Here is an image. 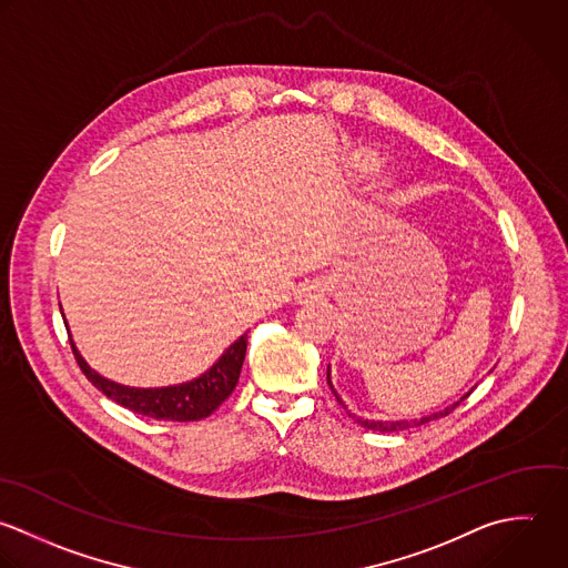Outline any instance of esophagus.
<instances>
[{
  "label": "esophagus",
  "instance_id": "1",
  "mask_svg": "<svg viewBox=\"0 0 568 568\" xmlns=\"http://www.w3.org/2000/svg\"><path fill=\"white\" fill-rule=\"evenodd\" d=\"M318 296H321V287L316 283H305L298 290V298H303V301H312V298H318Z\"/></svg>",
  "mask_w": 568,
  "mask_h": 568
}]
</instances>
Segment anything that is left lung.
<instances>
[{"mask_svg": "<svg viewBox=\"0 0 568 568\" xmlns=\"http://www.w3.org/2000/svg\"><path fill=\"white\" fill-rule=\"evenodd\" d=\"M327 385H329V389H332V394L336 396V400L345 407V403L341 400V396L336 394V389H334V385H332V378H329V367H327ZM469 396V394H467ZM467 396H463L458 403H454V405H449L447 409H443V412H436V414H432V416H425V418H416V420H365V418H358V416H354L352 412H347L352 418H356V423L361 425V427H365V429H372V432H383V434H389V432H405V429H409V427H420V425H427V423H432V420H438V418H445V416H449ZM347 409V407H345Z\"/></svg>", "mask_w": 568, "mask_h": 568, "instance_id": "8db88e82", "label": "left lung"}]
</instances>
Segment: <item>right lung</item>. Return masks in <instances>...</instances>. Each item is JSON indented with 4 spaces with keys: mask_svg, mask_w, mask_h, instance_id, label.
Segmentation results:
<instances>
[{
    "mask_svg": "<svg viewBox=\"0 0 568 568\" xmlns=\"http://www.w3.org/2000/svg\"><path fill=\"white\" fill-rule=\"evenodd\" d=\"M72 354L85 374V378L110 400L116 405L154 418V420H172V423H190V420H201L207 418L212 412H216L225 398L234 392L241 367L245 361V349H247V334H243L239 341H234L223 356L199 378L181 383V385H170V387H125L114 381H108L99 376L94 369L88 367V363L81 358L77 352L74 343L70 341Z\"/></svg>",
    "mask_w": 568,
    "mask_h": 568,
    "instance_id": "obj_1",
    "label": "right lung"
}]
</instances>
